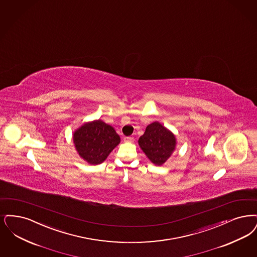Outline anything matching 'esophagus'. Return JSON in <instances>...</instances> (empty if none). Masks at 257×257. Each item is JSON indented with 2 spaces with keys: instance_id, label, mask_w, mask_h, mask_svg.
Masks as SVG:
<instances>
[{
  "instance_id": "obj_1",
  "label": "esophagus",
  "mask_w": 257,
  "mask_h": 257,
  "mask_svg": "<svg viewBox=\"0 0 257 257\" xmlns=\"http://www.w3.org/2000/svg\"><path fill=\"white\" fill-rule=\"evenodd\" d=\"M123 141L125 143H134V138H132V137H125Z\"/></svg>"
}]
</instances>
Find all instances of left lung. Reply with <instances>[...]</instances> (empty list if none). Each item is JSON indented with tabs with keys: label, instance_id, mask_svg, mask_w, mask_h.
<instances>
[{
	"label": "left lung",
	"instance_id": "obj_1",
	"mask_svg": "<svg viewBox=\"0 0 257 257\" xmlns=\"http://www.w3.org/2000/svg\"><path fill=\"white\" fill-rule=\"evenodd\" d=\"M174 134L158 121L149 124L139 140V145L147 158L156 165H162L176 148Z\"/></svg>",
	"mask_w": 257,
	"mask_h": 257
}]
</instances>
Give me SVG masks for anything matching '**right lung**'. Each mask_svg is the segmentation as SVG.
<instances>
[{
    "label": "right lung",
    "instance_id": "obj_1",
    "mask_svg": "<svg viewBox=\"0 0 257 257\" xmlns=\"http://www.w3.org/2000/svg\"><path fill=\"white\" fill-rule=\"evenodd\" d=\"M77 153L90 165H100L120 143L115 130L102 120L83 124L73 133Z\"/></svg>",
    "mask_w": 257,
    "mask_h": 257
}]
</instances>
